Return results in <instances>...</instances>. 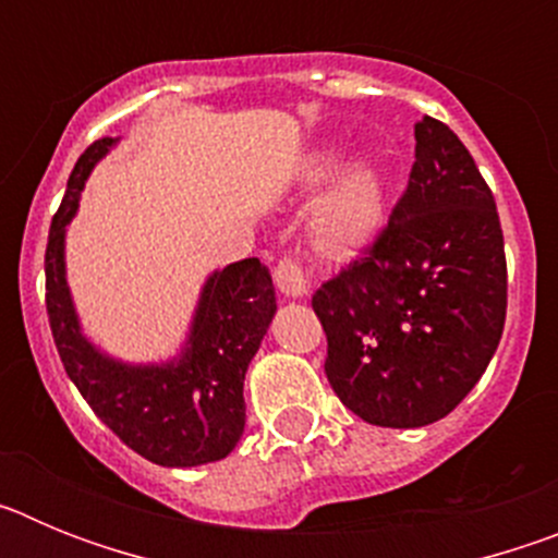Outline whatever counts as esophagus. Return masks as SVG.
<instances>
[{
  "label": "esophagus",
  "mask_w": 558,
  "mask_h": 558,
  "mask_svg": "<svg viewBox=\"0 0 558 558\" xmlns=\"http://www.w3.org/2000/svg\"><path fill=\"white\" fill-rule=\"evenodd\" d=\"M274 279L276 288L282 290L288 299H302V295H307V276H304L302 263L293 259V256L279 259V265H276L274 270Z\"/></svg>",
  "instance_id": "34e87169"
}]
</instances>
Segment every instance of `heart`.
Masks as SVG:
<instances>
[{
	"instance_id": "b5f03b06",
	"label": "heart",
	"mask_w": 558,
	"mask_h": 558,
	"mask_svg": "<svg viewBox=\"0 0 558 558\" xmlns=\"http://www.w3.org/2000/svg\"><path fill=\"white\" fill-rule=\"evenodd\" d=\"M338 150L313 153L304 165L302 179L307 186H318L338 170ZM386 211V184L383 172L372 159H354L332 179L313 215V231L318 243L329 251H347L366 245L377 234Z\"/></svg>"
}]
</instances>
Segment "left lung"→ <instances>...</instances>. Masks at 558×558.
I'll use <instances>...</instances> for the list:
<instances>
[{"instance_id": "left-lung-1", "label": "left lung", "mask_w": 558, "mask_h": 558, "mask_svg": "<svg viewBox=\"0 0 558 558\" xmlns=\"http://www.w3.org/2000/svg\"><path fill=\"white\" fill-rule=\"evenodd\" d=\"M416 161L366 254L315 290L329 386L363 422L425 427L475 388L506 324L492 190L445 122L413 128Z\"/></svg>"}]
</instances>
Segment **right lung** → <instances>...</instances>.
I'll use <instances>...</instances> for the list:
<instances>
[{
	"mask_svg": "<svg viewBox=\"0 0 558 558\" xmlns=\"http://www.w3.org/2000/svg\"><path fill=\"white\" fill-rule=\"evenodd\" d=\"M113 142L102 136L86 147L49 226L44 256L49 329L69 379L133 452L159 466L220 461L243 436V379L276 313L274 282L256 256L226 265L206 279L179 357L136 366L102 354L81 332L63 243L88 172Z\"/></svg>",
	"mask_w": 558,
	"mask_h": 558,
	"instance_id": "add662e5",
	"label": "right lung"
}]
</instances>
